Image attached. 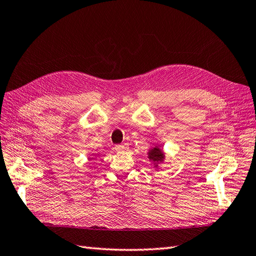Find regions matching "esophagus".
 <instances>
[{"instance_id": "obj_1", "label": "esophagus", "mask_w": 256, "mask_h": 256, "mask_svg": "<svg viewBox=\"0 0 256 256\" xmlns=\"http://www.w3.org/2000/svg\"><path fill=\"white\" fill-rule=\"evenodd\" d=\"M128 144H121V145H116V150H118V152H123V150H128Z\"/></svg>"}]
</instances>
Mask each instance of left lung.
Segmentation results:
<instances>
[{
	"instance_id": "8db88e82",
	"label": "left lung",
	"mask_w": 256,
	"mask_h": 256,
	"mask_svg": "<svg viewBox=\"0 0 256 256\" xmlns=\"http://www.w3.org/2000/svg\"><path fill=\"white\" fill-rule=\"evenodd\" d=\"M147 154H148V159H150V162L155 164V167H158V164L160 162H162L164 159V154L162 150H160L158 146L150 148V152H148Z\"/></svg>"
}]
</instances>
